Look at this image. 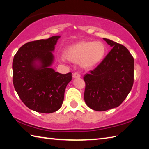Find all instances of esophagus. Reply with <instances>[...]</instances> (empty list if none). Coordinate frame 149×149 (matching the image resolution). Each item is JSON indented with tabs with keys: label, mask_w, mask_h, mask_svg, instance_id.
<instances>
[{
	"label": "esophagus",
	"mask_w": 149,
	"mask_h": 149,
	"mask_svg": "<svg viewBox=\"0 0 149 149\" xmlns=\"http://www.w3.org/2000/svg\"><path fill=\"white\" fill-rule=\"evenodd\" d=\"M81 77V75L77 72H75L73 74V77L74 78H79Z\"/></svg>",
	"instance_id": "obj_1"
}]
</instances>
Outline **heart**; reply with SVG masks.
Wrapping results in <instances>:
<instances>
[{"label": "heart", "instance_id": "obj_1", "mask_svg": "<svg viewBox=\"0 0 149 149\" xmlns=\"http://www.w3.org/2000/svg\"><path fill=\"white\" fill-rule=\"evenodd\" d=\"M107 47L101 41H81L72 45L65 50L68 60L74 62L80 61L85 68H92L101 62L107 54ZM64 60V58H62Z\"/></svg>", "mask_w": 149, "mask_h": 149}]
</instances>
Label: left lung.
I'll list each match as a JSON object with an SVG mask.
<instances>
[{
	"label": "left lung",
	"mask_w": 149,
	"mask_h": 149,
	"mask_svg": "<svg viewBox=\"0 0 149 149\" xmlns=\"http://www.w3.org/2000/svg\"><path fill=\"white\" fill-rule=\"evenodd\" d=\"M103 39L113 48L97 68L84 77L85 102L96 111L119 107L134 81V59L129 50L112 40Z\"/></svg>",
	"instance_id": "obj_1"
}]
</instances>
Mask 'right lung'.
<instances>
[{"mask_svg": "<svg viewBox=\"0 0 149 149\" xmlns=\"http://www.w3.org/2000/svg\"><path fill=\"white\" fill-rule=\"evenodd\" d=\"M60 37L27 42L14 55V89L24 104L35 112L49 114L59 110L72 79L71 72L62 74L50 68L54 60L52 52Z\"/></svg>", "mask_w": 149, "mask_h": 149, "instance_id": "add662e5", "label": "right lung"}]
</instances>
